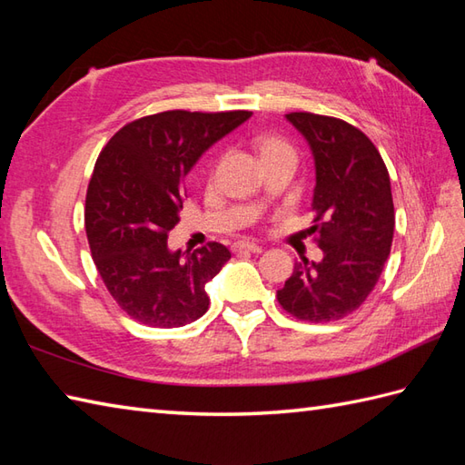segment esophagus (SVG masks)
Wrapping results in <instances>:
<instances>
[{"instance_id":"obj_1","label":"esophagus","mask_w":465,"mask_h":465,"mask_svg":"<svg viewBox=\"0 0 465 465\" xmlns=\"http://www.w3.org/2000/svg\"><path fill=\"white\" fill-rule=\"evenodd\" d=\"M233 252H252V253H262V245L252 243V242H238L233 243Z\"/></svg>"}]
</instances>
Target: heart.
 I'll return each mask as SVG.
<instances>
[{
	"instance_id": "b5f03b06",
	"label": "heart",
	"mask_w": 465,
	"mask_h": 465,
	"mask_svg": "<svg viewBox=\"0 0 465 465\" xmlns=\"http://www.w3.org/2000/svg\"><path fill=\"white\" fill-rule=\"evenodd\" d=\"M258 150L262 157H272V155H280V153H293L292 145L282 140L278 135H262L258 140Z\"/></svg>"
}]
</instances>
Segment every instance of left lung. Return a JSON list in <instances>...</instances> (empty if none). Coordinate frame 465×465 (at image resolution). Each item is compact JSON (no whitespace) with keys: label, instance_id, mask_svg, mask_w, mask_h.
<instances>
[{"label":"left lung","instance_id":"8db88e82","mask_svg":"<svg viewBox=\"0 0 465 465\" xmlns=\"http://www.w3.org/2000/svg\"><path fill=\"white\" fill-rule=\"evenodd\" d=\"M285 117L315 160L308 233L323 260L295 262L275 298L295 320L328 323L358 310L380 280L396 225L390 173L378 147L355 125L310 112Z\"/></svg>","mask_w":465,"mask_h":465}]
</instances>
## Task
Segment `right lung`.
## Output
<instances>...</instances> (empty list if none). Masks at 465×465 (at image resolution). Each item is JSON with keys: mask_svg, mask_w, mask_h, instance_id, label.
I'll list each match as a JSON object with an SVG mask.
<instances>
[{"mask_svg": "<svg viewBox=\"0 0 465 465\" xmlns=\"http://www.w3.org/2000/svg\"><path fill=\"white\" fill-rule=\"evenodd\" d=\"M252 112L172 110L125 124L97 157L85 193V233L115 303L150 328H182L210 308L205 283L232 258L210 242L193 253L167 250L180 222L183 177L207 147Z\"/></svg>", "mask_w": 465, "mask_h": 465, "instance_id": "right-lung-1", "label": "right lung"}]
</instances>
